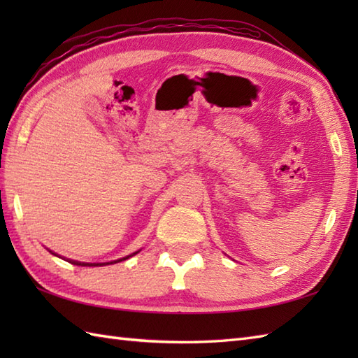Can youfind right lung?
Masks as SVG:
<instances>
[{
	"label": "right lung",
	"instance_id": "right-lung-1",
	"mask_svg": "<svg viewBox=\"0 0 358 358\" xmlns=\"http://www.w3.org/2000/svg\"><path fill=\"white\" fill-rule=\"evenodd\" d=\"M52 252V250H50ZM140 250H136V252H134V254H131V255H127V257H123V258H120V260H115V262H110V263H80V262H73V260H67L69 263H72V264H77V266H106V264H113V263H118V262H123V260H127L129 257H134L135 254H138ZM53 254V252H52ZM53 255H57V254H53Z\"/></svg>",
	"mask_w": 358,
	"mask_h": 358
}]
</instances>
